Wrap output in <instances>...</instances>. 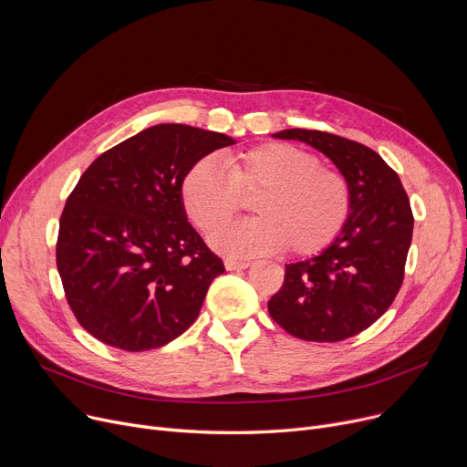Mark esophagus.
Listing matches in <instances>:
<instances>
[{
	"mask_svg": "<svg viewBox=\"0 0 467 467\" xmlns=\"http://www.w3.org/2000/svg\"><path fill=\"white\" fill-rule=\"evenodd\" d=\"M248 266H250L248 261H234V259L225 261L227 271H242V268H248Z\"/></svg>",
	"mask_w": 467,
	"mask_h": 467,
	"instance_id": "34e87169",
	"label": "esophagus"
}]
</instances>
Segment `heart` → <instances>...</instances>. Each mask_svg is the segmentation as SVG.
<instances>
[{
    "instance_id": "1",
    "label": "heart",
    "mask_w": 467,
    "mask_h": 467,
    "mask_svg": "<svg viewBox=\"0 0 467 467\" xmlns=\"http://www.w3.org/2000/svg\"><path fill=\"white\" fill-rule=\"evenodd\" d=\"M194 162L182 182V201L204 234L223 228L239 209V196L258 194L260 217L215 234L213 248L231 257L276 250L312 255L340 233L350 213L348 180L320 166L316 155L289 143H263L223 159Z\"/></svg>"
}]
</instances>
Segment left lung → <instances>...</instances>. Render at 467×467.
Masks as SVG:
<instances>
[{
  "label": "left lung",
  "instance_id": "8db88e82",
  "mask_svg": "<svg viewBox=\"0 0 467 467\" xmlns=\"http://www.w3.org/2000/svg\"><path fill=\"white\" fill-rule=\"evenodd\" d=\"M324 153L350 185V213L320 254L285 265L268 314L289 335L337 342L373 326L394 303L412 240V212L401 180L369 147L335 134L287 129L273 134Z\"/></svg>",
  "mask_w": 467,
  "mask_h": 467
}]
</instances>
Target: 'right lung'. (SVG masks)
Masks as SVG:
<instances>
[{
  "label": "right lung",
  "mask_w": 467,
  "mask_h": 467,
  "mask_svg": "<svg viewBox=\"0 0 467 467\" xmlns=\"http://www.w3.org/2000/svg\"><path fill=\"white\" fill-rule=\"evenodd\" d=\"M234 138L178 122L145 129L98 157L67 196L57 266L78 322L104 345H168L199 316L223 261L187 221L182 182Z\"/></svg>",
  "instance_id": "1"
}]
</instances>
